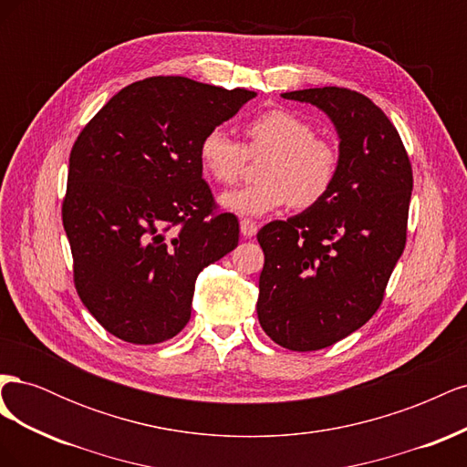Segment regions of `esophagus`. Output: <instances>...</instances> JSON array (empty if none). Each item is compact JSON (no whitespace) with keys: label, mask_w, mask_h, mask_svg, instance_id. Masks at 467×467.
Instances as JSON below:
<instances>
[{"label":"esophagus","mask_w":467,"mask_h":467,"mask_svg":"<svg viewBox=\"0 0 467 467\" xmlns=\"http://www.w3.org/2000/svg\"><path fill=\"white\" fill-rule=\"evenodd\" d=\"M239 228H242L244 237H253V235L257 234V223L253 222V220H247V218H244L242 222H239Z\"/></svg>","instance_id":"1"}]
</instances>
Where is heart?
I'll use <instances>...</instances> for the list:
<instances>
[{"label":"heart","instance_id":"obj_1","mask_svg":"<svg viewBox=\"0 0 467 467\" xmlns=\"http://www.w3.org/2000/svg\"><path fill=\"white\" fill-rule=\"evenodd\" d=\"M245 146L223 129L208 130L199 146L204 171L222 185H234L251 158L266 155L259 182L222 194V204L244 216H263L292 202L306 210L319 204L335 185L341 153L329 138L288 109H268L251 117Z\"/></svg>","mask_w":467,"mask_h":467}]
</instances>
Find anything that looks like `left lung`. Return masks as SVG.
I'll return each instance as SVG.
<instances>
[{
  "mask_svg": "<svg viewBox=\"0 0 467 467\" xmlns=\"http://www.w3.org/2000/svg\"><path fill=\"white\" fill-rule=\"evenodd\" d=\"M327 112L341 165L325 199L257 234L265 253L257 316L280 347H331L368 321L407 242L413 169L400 132L368 97L347 88L282 93Z\"/></svg>",
  "mask_w": 467,
  "mask_h": 467,
  "instance_id": "1",
  "label": "left lung"
}]
</instances>
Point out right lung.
Wrapping results in <instances>:
<instances>
[{"label":"right lung","mask_w":467,"mask_h":467,"mask_svg":"<svg viewBox=\"0 0 467 467\" xmlns=\"http://www.w3.org/2000/svg\"><path fill=\"white\" fill-rule=\"evenodd\" d=\"M255 91L155 76L120 89L69 153L62 222L89 314L132 345L173 338L196 276L237 247L239 223L202 179V136Z\"/></svg>","instance_id":"obj_1"}]
</instances>
